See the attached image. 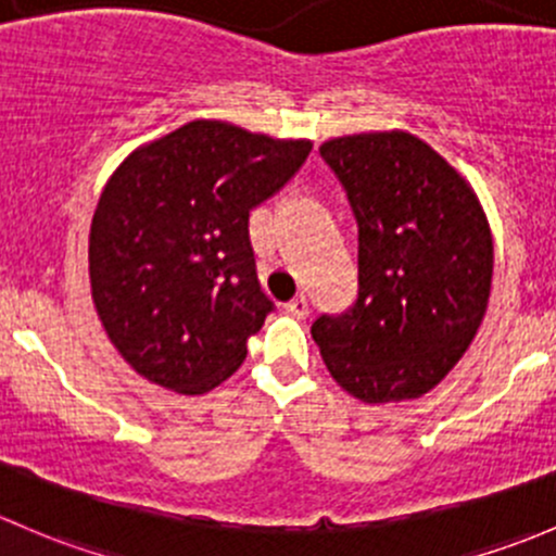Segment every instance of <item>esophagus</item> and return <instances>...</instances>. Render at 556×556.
Returning <instances> with one entry per match:
<instances>
[{"label":"esophagus","mask_w":556,"mask_h":556,"mask_svg":"<svg viewBox=\"0 0 556 556\" xmlns=\"http://www.w3.org/2000/svg\"><path fill=\"white\" fill-rule=\"evenodd\" d=\"M286 311H289L294 318H307V313H311V302H307V296L300 294L286 305Z\"/></svg>","instance_id":"1"}]
</instances>
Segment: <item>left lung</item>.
<instances>
[{
	"mask_svg": "<svg viewBox=\"0 0 556 556\" xmlns=\"http://www.w3.org/2000/svg\"><path fill=\"white\" fill-rule=\"evenodd\" d=\"M358 225V296L311 334L337 386L406 402L447 377L490 300L492 236L477 192L404 130L320 144Z\"/></svg>",
	"mask_w": 556,
	"mask_h": 556,
	"instance_id": "1",
	"label": "left lung"
}]
</instances>
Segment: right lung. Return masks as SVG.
<instances>
[{"instance_id": "add662e5", "label": "right lung", "mask_w": 556, "mask_h": 556, "mask_svg": "<svg viewBox=\"0 0 556 556\" xmlns=\"http://www.w3.org/2000/svg\"><path fill=\"white\" fill-rule=\"evenodd\" d=\"M311 150L307 139L192 119L119 163L90 225V289L109 340L141 377L198 396L243 364L273 311L249 214Z\"/></svg>"}]
</instances>
